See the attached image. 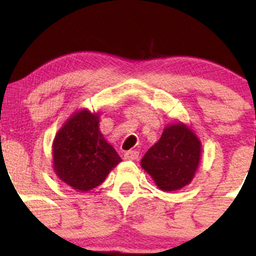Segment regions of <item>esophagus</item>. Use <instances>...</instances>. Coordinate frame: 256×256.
<instances>
[{"mask_svg": "<svg viewBox=\"0 0 256 256\" xmlns=\"http://www.w3.org/2000/svg\"><path fill=\"white\" fill-rule=\"evenodd\" d=\"M126 160H137L138 158V152H134V150H128L125 152V156H124Z\"/></svg>", "mask_w": 256, "mask_h": 256, "instance_id": "esophagus-1", "label": "esophagus"}]
</instances>
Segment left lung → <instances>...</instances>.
<instances>
[{
  "label": "left lung",
  "mask_w": 256,
  "mask_h": 256,
  "mask_svg": "<svg viewBox=\"0 0 256 256\" xmlns=\"http://www.w3.org/2000/svg\"><path fill=\"white\" fill-rule=\"evenodd\" d=\"M202 144L189 125L177 120L165 126L160 140L146 152L140 166L162 192H177L192 182Z\"/></svg>",
  "instance_id": "obj_1"
}]
</instances>
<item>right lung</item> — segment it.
Wrapping results in <instances>:
<instances>
[{"label":"right lung","instance_id":"obj_1","mask_svg":"<svg viewBox=\"0 0 256 256\" xmlns=\"http://www.w3.org/2000/svg\"><path fill=\"white\" fill-rule=\"evenodd\" d=\"M52 170L62 183L86 192L122 161L100 130V113L82 108L61 126L52 140Z\"/></svg>","mask_w":256,"mask_h":256}]
</instances>
